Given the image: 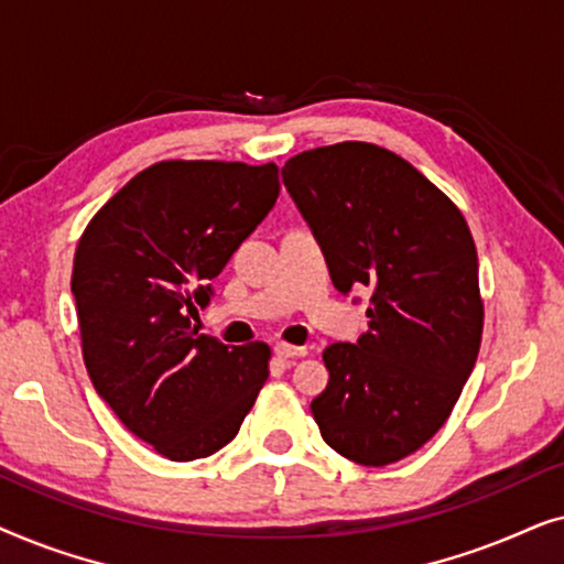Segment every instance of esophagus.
I'll use <instances>...</instances> for the list:
<instances>
[{"mask_svg":"<svg viewBox=\"0 0 564 564\" xmlns=\"http://www.w3.org/2000/svg\"><path fill=\"white\" fill-rule=\"evenodd\" d=\"M305 349L303 346H290V344H276L274 346V357L276 359H282V361H288V359H300V357H305Z\"/></svg>","mask_w":564,"mask_h":564,"instance_id":"34e87169","label":"esophagus"}]
</instances>
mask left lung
<instances>
[{"label": "left lung", "mask_w": 564, "mask_h": 564, "mask_svg": "<svg viewBox=\"0 0 564 564\" xmlns=\"http://www.w3.org/2000/svg\"><path fill=\"white\" fill-rule=\"evenodd\" d=\"M282 182L334 288L372 292L367 334L323 351L328 384L313 419L341 457L392 465L444 426L480 351L473 234L442 189L375 143L297 153Z\"/></svg>", "instance_id": "1"}]
</instances>
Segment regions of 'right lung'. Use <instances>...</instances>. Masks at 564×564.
I'll return each mask as SVG.
<instances>
[{
  "instance_id": "obj_1",
  "label": "right lung",
  "mask_w": 564,
  "mask_h": 564,
  "mask_svg": "<svg viewBox=\"0 0 564 564\" xmlns=\"http://www.w3.org/2000/svg\"><path fill=\"white\" fill-rule=\"evenodd\" d=\"M280 197L274 164L159 161L84 230L72 292L99 398L172 462L210 457L238 434L269 377V346H228L192 318Z\"/></svg>"
}]
</instances>
